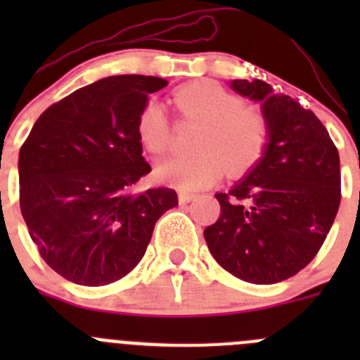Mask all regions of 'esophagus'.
<instances>
[{
    "label": "esophagus",
    "mask_w": 360,
    "mask_h": 360,
    "mask_svg": "<svg viewBox=\"0 0 360 360\" xmlns=\"http://www.w3.org/2000/svg\"><path fill=\"white\" fill-rule=\"evenodd\" d=\"M195 198V195H191V193H186V191H180V195H178V202L182 203V205H186L187 202H191V200Z\"/></svg>",
    "instance_id": "esophagus-1"
}]
</instances>
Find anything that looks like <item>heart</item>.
Wrapping results in <instances>:
<instances>
[{"mask_svg":"<svg viewBox=\"0 0 360 360\" xmlns=\"http://www.w3.org/2000/svg\"><path fill=\"white\" fill-rule=\"evenodd\" d=\"M171 103L184 119L202 122L196 155L171 157L157 165L158 180L184 191H196L224 176H240L262 160L269 146L265 113L243 104L236 94L214 81H195L178 88ZM136 139L146 151L162 155L171 144V128L158 104L148 103L136 117Z\"/></svg>","mask_w":360,"mask_h":360,"instance_id":"obj_1","label":"heart"}]
</instances>
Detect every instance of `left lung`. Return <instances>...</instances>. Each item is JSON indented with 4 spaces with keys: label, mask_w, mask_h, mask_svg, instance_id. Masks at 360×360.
I'll use <instances>...</instances> for the list:
<instances>
[{
    "label": "left lung",
    "mask_w": 360,
    "mask_h": 360,
    "mask_svg": "<svg viewBox=\"0 0 360 360\" xmlns=\"http://www.w3.org/2000/svg\"><path fill=\"white\" fill-rule=\"evenodd\" d=\"M231 86L262 103L270 139L250 173L216 195L221 212L203 236L232 276L272 285L303 270L326 240L341 203L339 151L314 111L265 81Z\"/></svg>",
    "instance_id": "left-lung-1"
}]
</instances>
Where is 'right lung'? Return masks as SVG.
<instances>
[{
	"label": "right lung",
	"mask_w": 360,
	"mask_h": 360,
	"mask_svg": "<svg viewBox=\"0 0 360 360\" xmlns=\"http://www.w3.org/2000/svg\"><path fill=\"white\" fill-rule=\"evenodd\" d=\"M167 81L113 75L79 88L41 113L19 149V205L46 265L84 287L129 274L176 191L135 193L151 171L135 124Z\"/></svg>",
	"instance_id": "right-lung-1"
}]
</instances>
